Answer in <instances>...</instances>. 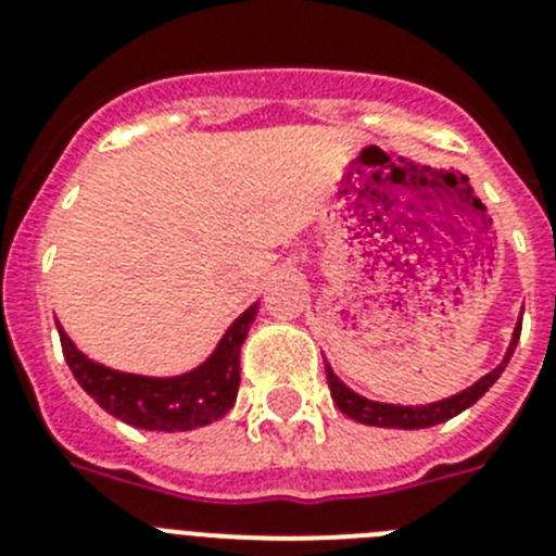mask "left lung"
Instances as JSON below:
<instances>
[{
  "label": "left lung",
  "instance_id": "left-lung-1",
  "mask_svg": "<svg viewBox=\"0 0 556 556\" xmlns=\"http://www.w3.org/2000/svg\"><path fill=\"white\" fill-rule=\"evenodd\" d=\"M520 339V320L515 326L513 339H509V348L501 358V365L495 370H490L488 376H481L476 384H470L468 390L456 392V395L443 397V401H431V404H384V401H372V397L358 395L356 390L342 381V378L333 372V367L326 362V378H328V387H331V397L337 409L342 415H348L351 420L356 424H365V426H378V429H429V426L437 424H445L451 417H456L459 412L470 409V406L479 401L490 387L498 381V376L504 372V367L509 365V358H513L515 345H518Z\"/></svg>",
  "mask_w": 556,
  "mask_h": 556
}]
</instances>
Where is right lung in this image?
<instances>
[{
    "mask_svg": "<svg viewBox=\"0 0 556 556\" xmlns=\"http://www.w3.org/2000/svg\"><path fill=\"white\" fill-rule=\"evenodd\" d=\"M258 303L244 308L228 326L203 365L180 376H139L100 365L61 333L63 356L77 384L116 420L147 431H189L208 426L233 409L239 392V356L253 326Z\"/></svg>",
    "mask_w": 556,
    "mask_h": 556,
    "instance_id": "obj_1",
    "label": "right lung"
}]
</instances>
